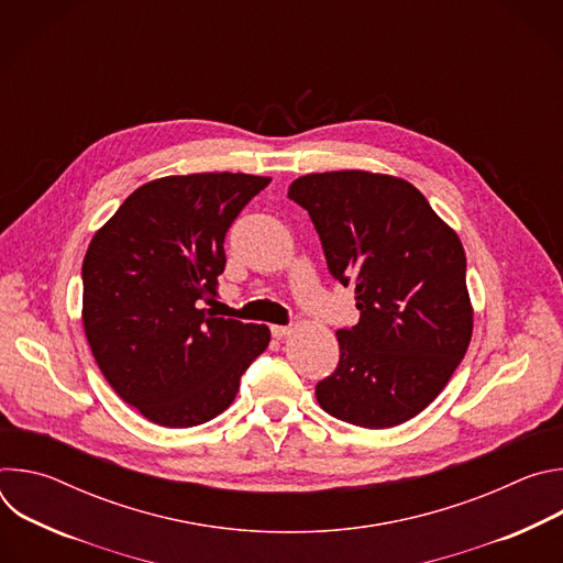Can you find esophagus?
I'll list each match as a JSON object with an SVG mask.
<instances>
[{"label": "esophagus", "mask_w": 563, "mask_h": 563, "mask_svg": "<svg viewBox=\"0 0 563 563\" xmlns=\"http://www.w3.org/2000/svg\"><path fill=\"white\" fill-rule=\"evenodd\" d=\"M289 334H291V328H287V325H272V336L274 339H285Z\"/></svg>", "instance_id": "34e87169"}]
</instances>
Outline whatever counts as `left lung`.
<instances>
[{
	"label": "left lung",
	"instance_id": "left-lung-1",
	"mask_svg": "<svg viewBox=\"0 0 563 563\" xmlns=\"http://www.w3.org/2000/svg\"><path fill=\"white\" fill-rule=\"evenodd\" d=\"M287 196L307 209L330 274L352 285L358 323L339 330L341 361L316 385L318 406L380 430L423 412L472 339L465 252L404 178L361 169L309 174Z\"/></svg>",
	"mask_w": 563,
	"mask_h": 563
}]
</instances>
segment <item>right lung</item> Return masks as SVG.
<instances>
[{"label":"right lung","instance_id":"1","mask_svg":"<svg viewBox=\"0 0 563 563\" xmlns=\"http://www.w3.org/2000/svg\"><path fill=\"white\" fill-rule=\"evenodd\" d=\"M272 178L167 176L137 187L96 231L82 263V323L115 394L163 428L224 412L269 328L220 318L224 235Z\"/></svg>","mask_w":563,"mask_h":563}]
</instances>
